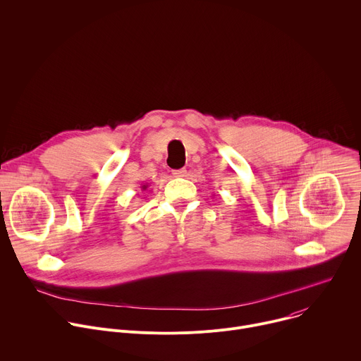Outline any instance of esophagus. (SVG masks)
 <instances>
[{
  "instance_id": "esophagus-1",
  "label": "esophagus",
  "mask_w": 361,
  "mask_h": 361,
  "mask_svg": "<svg viewBox=\"0 0 361 361\" xmlns=\"http://www.w3.org/2000/svg\"><path fill=\"white\" fill-rule=\"evenodd\" d=\"M185 174H187V170H185V169L174 170V171H173V176H174V177H185Z\"/></svg>"
}]
</instances>
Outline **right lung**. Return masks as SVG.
<instances>
[{
    "instance_id": "obj_1",
    "label": "right lung",
    "mask_w": 361,
    "mask_h": 361,
    "mask_svg": "<svg viewBox=\"0 0 361 361\" xmlns=\"http://www.w3.org/2000/svg\"><path fill=\"white\" fill-rule=\"evenodd\" d=\"M147 187H148V184H142V185H141V190H147Z\"/></svg>"
}]
</instances>
